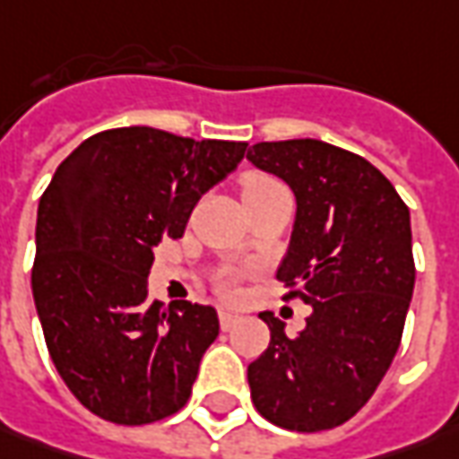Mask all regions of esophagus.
Returning <instances> with one entry per match:
<instances>
[{
	"label": "esophagus",
	"mask_w": 459,
	"mask_h": 459,
	"mask_svg": "<svg viewBox=\"0 0 459 459\" xmlns=\"http://www.w3.org/2000/svg\"><path fill=\"white\" fill-rule=\"evenodd\" d=\"M218 320H221V327H223V330H233L236 325L241 323V315H236V312H230V309H221Z\"/></svg>",
	"instance_id": "esophagus-1"
}]
</instances>
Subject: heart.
Here are the masks:
<instances>
[{
    "label": "heart",
    "mask_w": 459,
    "mask_h": 459,
    "mask_svg": "<svg viewBox=\"0 0 459 459\" xmlns=\"http://www.w3.org/2000/svg\"><path fill=\"white\" fill-rule=\"evenodd\" d=\"M279 187L281 185L272 178H266V175H248L244 180V195H259V193H269V190H279ZM218 287L223 294H230L233 292V279L223 277Z\"/></svg>",
    "instance_id": "obj_1"
}]
</instances>
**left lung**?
Returning a JSON list of instances; mask_svg holds the SVG:
<instances>
[{"mask_svg": "<svg viewBox=\"0 0 459 459\" xmlns=\"http://www.w3.org/2000/svg\"><path fill=\"white\" fill-rule=\"evenodd\" d=\"M246 160L294 193L277 279L312 307L294 338L261 312L272 340L248 366L251 399L284 429H333L371 399L399 351L417 274L409 208L368 160L320 139L259 142Z\"/></svg>", "mask_w": 459, "mask_h": 459, "instance_id": "8db88e82", "label": "left lung"}]
</instances>
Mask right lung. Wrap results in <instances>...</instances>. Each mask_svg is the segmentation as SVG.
<instances>
[{
  "mask_svg": "<svg viewBox=\"0 0 459 459\" xmlns=\"http://www.w3.org/2000/svg\"><path fill=\"white\" fill-rule=\"evenodd\" d=\"M246 142L187 139L152 126L88 136L38 205L32 297L50 358L73 396L114 424H150L190 399L218 312L150 302L154 248L180 238Z\"/></svg>",
  "mask_w": 459,
  "mask_h": 459,
  "instance_id": "add662e5",
  "label": "right lung"
}]
</instances>
